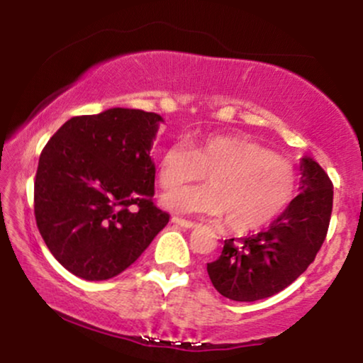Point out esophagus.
Wrapping results in <instances>:
<instances>
[{"mask_svg":"<svg viewBox=\"0 0 363 363\" xmlns=\"http://www.w3.org/2000/svg\"><path fill=\"white\" fill-rule=\"evenodd\" d=\"M172 223H175V225L182 226V228H186V230H190V228H195L196 226V223L183 220V218H178V216H172Z\"/></svg>","mask_w":363,"mask_h":363,"instance_id":"esophagus-1","label":"esophagus"}]
</instances>
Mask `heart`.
Segmentation results:
<instances>
[{
  "label": "heart",
  "mask_w": 363,
  "mask_h": 363,
  "mask_svg": "<svg viewBox=\"0 0 363 363\" xmlns=\"http://www.w3.org/2000/svg\"><path fill=\"white\" fill-rule=\"evenodd\" d=\"M201 188H182L163 196L168 210L226 220L233 233H250L269 225L297 190V173L286 158L261 143L238 135H210L195 143L175 142L163 148L157 180L163 190L205 180Z\"/></svg>",
  "instance_id": "1"
}]
</instances>
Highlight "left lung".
Masks as SVG:
<instances>
[{
    "label": "left lung",
    "instance_id": "8db88e82",
    "mask_svg": "<svg viewBox=\"0 0 363 363\" xmlns=\"http://www.w3.org/2000/svg\"><path fill=\"white\" fill-rule=\"evenodd\" d=\"M301 193L264 231L225 240L221 256L208 262V276L221 296L238 302L266 299L304 272L329 230L334 185L319 163L301 162Z\"/></svg>",
    "mask_w": 363,
    "mask_h": 363
}]
</instances>
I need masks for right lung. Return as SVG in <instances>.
I'll return each instance as SVG.
<instances>
[{
	"mask_svg": "<svg viewBox=\"0 0 363 363\" xmlns=\"http://www.w3.org/2000/svg\"><path fill=\"white\" fill-rule=\"evenodd\" d=\"M158 113L108 108L67 121L49 138L34 180V216L74 276L106 281L133 264L170 215L155 206L150 157Z\"/></svg>",
	"mask_w": 363,
	"mask_h": 363,
	"instance_id": "obj_1",
	"label": "right lung"
}]
</instances>
